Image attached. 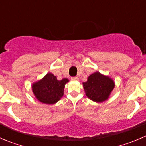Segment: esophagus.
I'll list each match as a JSON object with an SVG mask.
<instances>
[{
    "label": "esophagus",
    "instance_id": "1",
    "mask_svg": "<svg viewBox=\"0 0 146 146\" xmlns=\"http://www.w3.org/2000/svg\"><path fill=\"white\" fill-rule=\"evenodd\" d=\"M71 80H78V77H77V76H76V77H72L71 78Z\"/></svg>",
    "mask_w": 146,
    "mask_h": 146
}]
</instances>
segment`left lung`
<instances>
[{
	"label": "left lung",
	"instance_id": "obj_1",
	"mask_svg": "<svg viewBox=\"0 0 146 146\" xmlns=\"http://www.w3.org/2000/svg\"><path fill=\"white\" fill-rule=\"evenodd\" d=\"M83 85L87 97L98 103L107 100L115 87L113 79L103 76L99 72L89 76L87 81L83 82Z\"/></svg>",
	"mask_w": 146,
	"mask_h": 146
}]
</instances>
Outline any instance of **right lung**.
Masks as SVG:
<instances>
[{
    "instance_id": "add662e5",
    "label": "right lung",
    "mask_w": 146,
    "mask_h": 146,
    "mask_svg": "<svg viewBox=\"0 0 146 146\" xmlns=\"http://www.w3.org/2000/svg\"><path fill=\"white\" fill-rule=\"evenodd\" d=\"M68 81L67 78L58 80L53 73H48L41 80L32 85V90L40 102L54 104L63 97L65 85Z\"/></svg>"
}]
</instances>
